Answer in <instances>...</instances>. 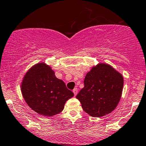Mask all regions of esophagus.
<instances>
[{
	"instance_id": "34e87169",
	"label": "esophagus",
	"mask_w": 146,
	"mask_h": 146,
	"mask_svg": "<svg viewBox=\"0 0 146 146\" xmlns=\"http://www.w3.org/2000/svg\"><path fill=\"white\" fill-rule=\"evenodd\" d=\"M73 92L74 93L75 96H76V95H77V94H78V89L77 88H75L74 90H73Z\"/></svg>"
}]
</instances>
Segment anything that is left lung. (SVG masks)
Segmentation results:
<instances>
[{
  "label": "left lung",
  "mask_w": 146,
  "mask_h": 146,
  "mask_svg": "<svg viewBox=\"0 0 146 146\" xmlns=\"http://www.w3.org/2000/svg\"><path fill=\"white\" fill-rule=\"evenodd\" d=\"M84 85L76 98L85 113L100 117L111 113L119 104L123 76L109 64L99 63L87 73Z\"/></svg>",
  "instance_id": "left-lung-1"
}]
</instances>
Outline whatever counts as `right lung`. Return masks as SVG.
Here are the masks:
<instances>
[{"instance_id":"obj_1","label":"right lung","mask_w":146,"mask_h":146,"mask_svg":"<svg viewBox=\"0 0 146 146\" xmlns=\"http://www.w3.org/2000/svg\"><path fill=\"white\" fill-rule=\"evenodd\" d=\"M21 91L28 106L41 115L51 117L64 110L66 101L74 96L58 79L50 66L38 63L26 73Z\"/></svg>"}]
</instances>
